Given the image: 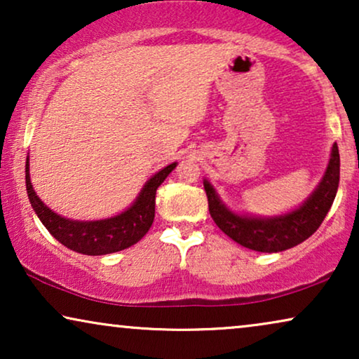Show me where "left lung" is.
Segmentation results:
<instances>
[{
    "label": "left lung",
    "instance_id": "obj_1",
    "mask_svg": "<svg viewBox=\"0 0 359 359\" xmlns=\"http://www.w3.org/2000/svg\"><path fill=\"white\" fill-rule=\"evenodd\" d=\"M338 181H340V154H338V145L333 144L330 163L318 188L304 205L286 215L255 219L233 214L220 203L209 181H204V189L208 194L210 217L225 235L255 252L276 253L302 243L320 227L337 196Z\"/></svg>",
    "mask_w": 359,
    "mask_h": 359
}]
</instances>
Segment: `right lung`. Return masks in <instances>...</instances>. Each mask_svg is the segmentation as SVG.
Returning <instances> with one entry per match:
<instances>
[{
    "label": "right lung",
    "mask_w": 359,
    "mask_h": 359,
    "mask_svg": "<svg viewBox=\"0 0 359 359\" xmlns=\"http://www.w3.org/2000/svg\"><path fill=\"white\" fill-rule=\"evenodd\" d=\"M176 163H171L158 171L154 178L147 181L142 193L132 208L116 217L95 220V222H78L60 217L52 212L41 199L37 198L29 176V158L26 161V188L32 209L37 217L42 220L46 229L62 245L73 252L83 255H107L121 252L139 242L154 224L155 217V194L158 186L163 183L166 176L175 170Z\"/></svg>",
    "instance_id": "obj_1"
}]
</instances>
